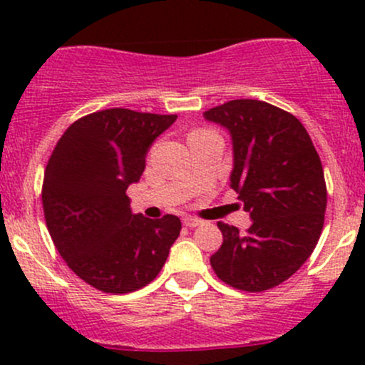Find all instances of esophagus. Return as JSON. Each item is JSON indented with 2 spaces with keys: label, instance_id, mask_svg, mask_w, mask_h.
Here are the masks:
<instances>
[{
  "label": "esophagus",
  "instance_id": "esophagus-1",
  "mask_svg": "<svg viewBox=\"0 0 365 365\" xmlns=\"http://www.w3.org/2000/svg\"><path fill=\"white\" fill-rule=\"evenodd\" d=\"M182 220H183V226H187V227H196L203 222V220L197 219V217H192V215H185Z\"/></svg>",
  "mask_w": 365,
  "mask_h": 365
}]
</instances>
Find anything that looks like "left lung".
Here are the masks:
<instances>
[{
    "label": "left lung",
    "mask_w": 365,
    "mask_h": 365,
    "mask_svg": "<svg viewBox=\"0 0 365 365\" xmlns=\"http://www.w3.org/2000/svg\"><path fill=\"white\" fill-rule=\"evenodd\" d=\"M203 116L230 132V187L252 220L245 233L217 224L224 240L210 263L226 284L264 292L292 277L318 244L327 208L322 160L304 125L263 101H230Z\"/></svg>",
    "instance_id": "8db88e82"
}]
</instances>
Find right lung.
Returning a JSON list of instances; mask_svg holds the SVG:
<instances>
[{
    "label": "right lung",
    "instance_id": "1",
    "mask_svg": "<svg viewBox=\"0 0 365 365\" xmlns=\"http://www.w3.org/2000/svg\"><path fill=\"white\" fill-rule=\"evenodd\" d=\"M176 114L106 109L65 130L43 173L47 230L65 263L104 293H130L159 275L178 238L176 215L132 213L127 189Z\"/></svg>",
    "mask_w": 365,
    "mask_h": 365
}]
</instances>
